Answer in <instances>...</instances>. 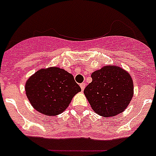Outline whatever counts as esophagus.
<instances>
[{"label":"esophagus","mask_w":156,"mask_h":156,"mask_svg":"<svg viewBox=\"0 0 156 156\" xmlns=\"http://www.w3.org/2000/svg\"><path fill=\"white\" fill-rule=\"evenodd\" d=\"M80 87H81V90H83L85 89V86H86V84H85L84 83H81L80 85Z\"/></svg>","instance_id":"1"}]
</instances>
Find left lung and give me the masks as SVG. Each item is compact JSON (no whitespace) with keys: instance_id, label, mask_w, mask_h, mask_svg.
<instances>
[{"instance_id":"left-lung-1","label":"left lung","mask_w":156,"mask_h":156,"mask_svg":"<svg viewBox=\"0 0 156 156\" xmlns=\"http://www.w3.org/2000/svg\"><path fill=\"white\" fill-rule=\"evenodd\" d=\"M91 78L83 93L96 113L112 117L127 108L133 95V80L128 72L109 65L94 72Z\"/></svg>"}]
</instances>
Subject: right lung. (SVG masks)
I'll use <instances>...</instances> for the list:
<instances>
[{
    "mask_svg": "<svg viewBox=\"0 0 156 156\" xmlns=\"http://www.w3.org/2000/svg\"><path fill=\"white\" fill-rule=\"evenodd\" d=\"M25 90L30 104L48 116L62 113L81 88L73 76L58 67L41 69L26 82Z\"/></svg>",
    "mask_w": 156,
    "mask_h": 156,
    "instance_id": "add662e5",
    "label": "right lung"
}]
</instances>
